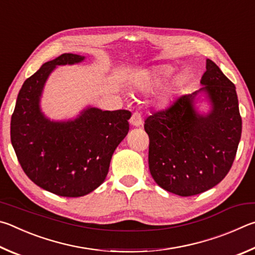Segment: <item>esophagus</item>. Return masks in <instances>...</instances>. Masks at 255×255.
Instances as JSON below:
<instances>
[{
  "instance_id": "esophagus-1",
  "label": "esophagus",
  "mask_w": 255,
  "mask_h": 255,
  "mask_svg": "<svg viewBox=\"0 0 255 255\" xmlns=\"http://www.w3.org/2000/svg\"><path fill=\"white\" fill-rule=\"evenodd\" d=\"M130 124L133 125V127H141L142 125V116L139 113V112H135V113H133L131 119H130Z\"/></svg>"
}]
</instances>
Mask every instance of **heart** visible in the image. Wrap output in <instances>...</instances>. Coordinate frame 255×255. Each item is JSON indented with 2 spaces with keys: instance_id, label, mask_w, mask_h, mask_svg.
I'll return each mask as SVG.
<instances>
[{
  "instance_id": "heart-1",
  "label": "heart",
  "mask_w": 255,
  "mask_h": 255,
  "mask_svg": "<svg viewBox=\"0 0 255 255\" xmlns=\"http://www.w3.org/2000/svg\"><path fill=\"white\" fill-rule=\"evenodd\" d=\"M173 68L170 65H157L149 68L141 77L136 80V87L144 93H150L166 82L173 74ZM185 85V76L177 74L169 79L164 85L161 93L159 94L157 103L160 106H166L170 103L173 97L181 91Z\"/></svg>"
}]
</instances>
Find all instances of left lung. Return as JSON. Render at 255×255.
<instances>
[{"mask_svg": "<svg viewBox=\"0 0 255 255\" xmlns=\"http://www.w3.org/2000/svg\"><path fill=\"white\" fill-rule=\"evenodd\" d=\"M202 87L145 120L149 169L169 193L193 196L213 188L233 164L242 133L235 85L215 62L206 60ZM203 96L206 114L195 105Z\"/></svg>", "mask_w": 255, "mask_h": 255, "instance_id": "left-lung-1", "label": "left lung"}]
</instances>
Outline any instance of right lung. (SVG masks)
Segmentation results:
<instances>
[{
    "mask_svg": "<svg viewBox=\"0 0 255 255\" xmlns=\"http://www.w3.org/2000/svg\"><path fill=\"white\" fill-rule=\"evenodd\" d=\"M62 53L22 85L11 118V142L22 169L35 185L64 197L85 196L104 182L115 149L128 132L131 112L85 107L74 119L44 115L41 97L58 66L83 62Z\"/></svg>",
    "mask_w": 255,
    "mask_h": 255,
    "instance_id": "right-lung-1",
    "label": "right lung"
}]
</instances>
